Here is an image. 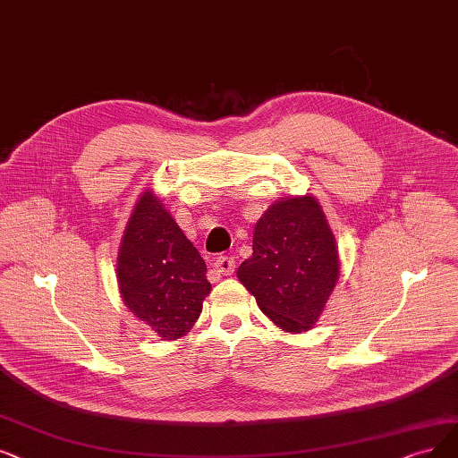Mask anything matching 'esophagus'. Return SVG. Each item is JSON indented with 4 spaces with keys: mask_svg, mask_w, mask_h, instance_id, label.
<instances>
[{
    "mask_svg": "<svg viewBox=\"0 0 458 458\" xmlns=\"http://www.w3.org/2000/svg\"><path fill=\"white\" fill-rule=\"evenodd\" d=\"M214 270L224 274V276H229V274L234 272V259L229 258V255H222V258H217L214 261Z\"/></svg>",
    "mask_w": 458,
    "mask_h": 458,
    "instance_id": "esophagus-1",
    "label": "esophagus"
}]
</instances>
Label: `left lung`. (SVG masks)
Instances as JSON below:
<instances>
[{"instance_id":"left-lung-1","label":"left lung","mask_w":458,"mask_h":458,"mask_svg":"<svg viewBox=\"0 0 458 458\" xmlns=\"http://www.w3.org/2000/svg\"><path fill=\"white\" fill-rule=\"evenodd\" d=\"M236 276L270 321L287 333L310 331L340 276L336 239L318 199L284 197L270 205Z\"/></svg>"}]
</instances>
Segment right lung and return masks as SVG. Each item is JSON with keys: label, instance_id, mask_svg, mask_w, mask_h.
<instances>
[{"label": "right lung", "instance_id": "1", "mask_svg": "<svg viewBox=\"0 0 458 458\" xmlns=\"http://www.w3.org/2000/svg\"><path fill=\"white\" fill-rule=\"evenodd\" d=\"M116 276L123 304L163 340L190 331L212 289L205 259L150 190L125 225Z\"/></svg>", "mask_w": 458, "mask_h": 458}]
</instances>
